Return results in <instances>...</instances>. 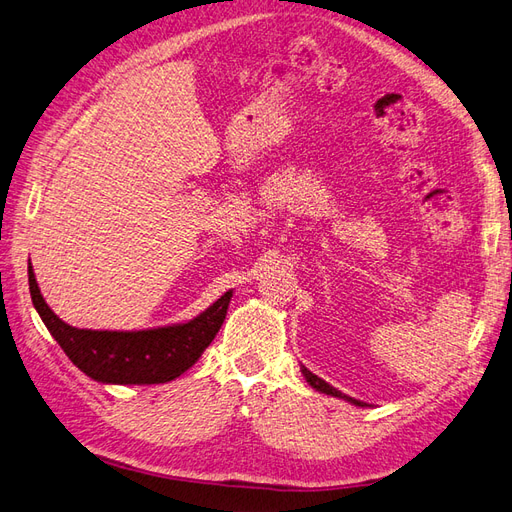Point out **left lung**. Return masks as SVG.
I'll return each mask as SVG.
<instances>
[{"label":"left lung","instance_id":"left-lung-1","mask_svg":"<svg viewBox=\"0 0 512 512\" xmlns=\"http://www.w3.org/2000/svg\"><path fill=\"white\" fill-rule=\"evenodd\" d=\"M301 372H303V377H306V381L312 385L314 390H319V392H323V394H329V396H338V398H344V400H349V403H353V405H357V407H366L362 400H355V398H351V396H347V394H342V392H338L336 388H331L329 383H325L321 377H316V375H312V372L306 368V366H301Z\"/></svg>","mask_w":512,"mask_h":512}]
</instances>
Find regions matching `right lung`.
I'll list each match as a JSON object with an SVG mask.
<instances>
[{"mask_svg":"<svg viewBox=\"0 0 512 512\" xmlns=\"http://www.w3.org/2000/svg\"><path fill=\"white\" fill-rule=\"evenodd\" d=\"M27 278L34 308L68 359L90 379L118 385H150L181 377L217 336L232 297V290H228L211 308L181 325L142 331H94L66 325L51 312L40 295L32 262L27 267Z\"/></svg>","mask_w":512,"mask_h":512,"instance_id":"obj_1","label":"right lung"}]
</instances>
